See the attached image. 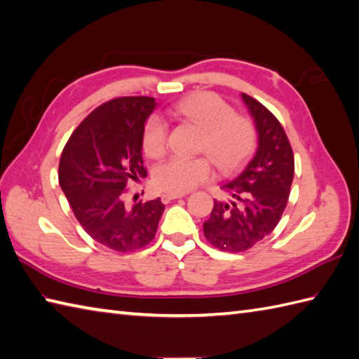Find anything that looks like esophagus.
I'll return each mask as SVG.
<instances>
[{
    "label": "esophagus",
    "instance_id": "34e87169",
    "mask_svg": "<svg viewBox=\"0 0 359 359\" xmlns=\"http://www.w3.org/2000/svg\"><path fill=\"white\" fill-rule=\"evenodd\" d=\"M185 194H179V193H163L162 194V202L163 203H170L174 199H179V197H184Z\"/></svg>",
    "mask_w": 359,
    "mask_h": 359
}]
</instances>
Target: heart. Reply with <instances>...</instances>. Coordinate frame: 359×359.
Returning <instances> with one entry per match:
<instances>
[{
	"label": "heart",
	"mask_w": 359,
	"mask_h": 359,
	"mask_svg": "<svg viewBox=\"0 0 359 359\" xmlns=\"http://www.w3.org/2000/svg\"><path fill=\"white\" fill-rule=\"evenodd\" d=\"M172 117L196 121L205 129L201 151L208 154L220 171H233L245 162L256 147V128L247 117L236 116L231 104L212 93H199L182 98L170 109ZM143 151L157 158L168 149V123L154 114L143 128ZM212 175V162L207 156H172L154 170V184L166 193H187Z\"/></svg>",
	"instance_id": "1"
}]
</instances>
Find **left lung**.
Segmentation results:
<instances>
[{
  "label": "left lung",
  "mask_w": 359,
  "mask_h": 359,
  "mask_svg": "<svg viewBox=\"0 0 359 359\" xmlns=\"http://www.w3.org/2000/svg\"><path fill=\"white\" fill-rule=\"evenodd\" d=\"M255 118L257 151L231 182L222 185L230 199L216 201L203 222L212 247L241 253L269 236L282 217L294 174L292 144L279 120L256 98L242 94Z\"/></svg>",
  "instance_id": "obj_1"
}]
</instances>
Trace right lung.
Listing matches in <instances>:
<instances>
[{"instance_id": "1", "label": "right lung", "mask_w": 359, "mask_h": 359, "mask_svg": "<svg viewBox=\"0 0 359 359\" xmlns=\"http://www.w3.org/2000/svg\"><path fill=\"white\" fill-rule=\"evenodd\" d=\"M154 108V98L143 95L100 104L72 133L60 158V187L83 230L118 253L147 247L165 210L160 199L133 208L123 202L128 182L147 177L142 137Z\"/></svg>"}]
</instances>
